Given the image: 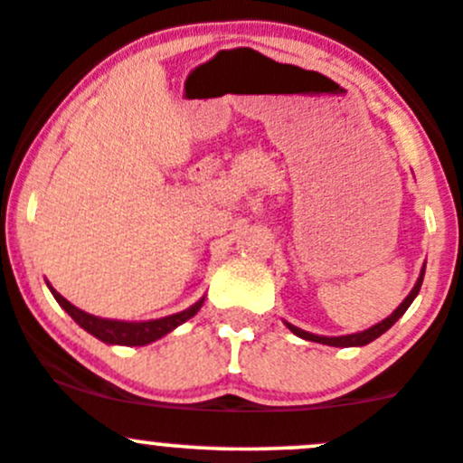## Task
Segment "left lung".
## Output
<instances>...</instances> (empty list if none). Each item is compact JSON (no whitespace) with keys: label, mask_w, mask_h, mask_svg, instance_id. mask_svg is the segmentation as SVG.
Here are the masks:
<instances>
[{"label":"left lung","mask_w":463,"mask_h":463,"mask_svg":"<svg viewBox=\"0 0 463 463\" xmlns=\"http://www.w3.org/2000/svg\"><path fill=\"white\" fill-rule=\"evenodd\" d=\"M422 279H424V265L422 269H420V277L418 281H415L413 290L406 295V299H403L402 304H399L397 309L392 311V314L387 316L385 320H381V323L372 325L369 330H362V332H355V335H344V336H323V335H311V332L307 330H299V327H295V325H290L288 320H283L286 323V327H288L293 335H298L299 339H307V341H316V344H325V345H336V348H351V345H366V344H372L373 339H378L381 335H385L390 327H392L394 323H397L399 318H402L403 314H406V309L413 304V299L418 298L420 293V286H422Z\"/></svg>","instance_id":"obj_1"}]
</instances>
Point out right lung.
Segmentation results:
<instances>
[{
    "label": "right lung",
    "instance_id": "obj_1",
    "mask_svg": "<svg viewBox=\"0 0 463 463\" xmlns=\"http://www.w3.org/2000/svg\"><path fill=\"white\" fill-rule=\"evenodd\" d=\"M50 293L52 298L57 299L61 309L71 316V318L76 320L80 325L82 330L90 332L91 336H97L99 341L103 344H110V345H147L152 341L161 339L165 336L168 332H173L175 327H180L182 323H186L189 318H194L198 311H201L203 302L205 298H201L195 304H191L189 309L180 311V314H173V316H164V318H156V320H112V318H99V316H91L87 311L78 309L69 299L61 298L52 286L48 283Z\"/></svg>",
    "mask_w": 463,
    "mask_h": 463
}]
</instances>
